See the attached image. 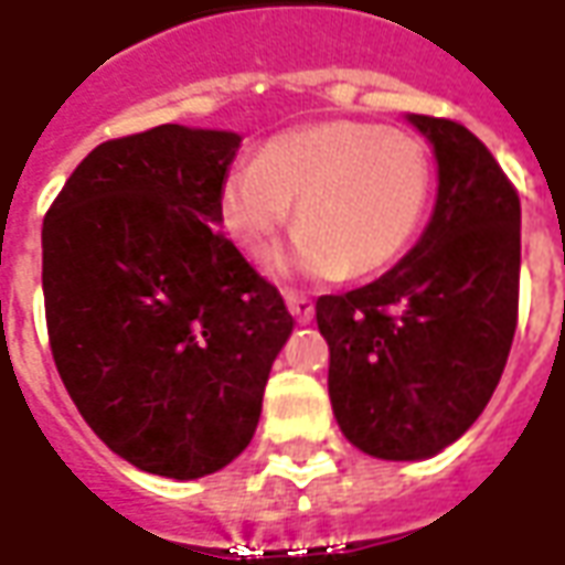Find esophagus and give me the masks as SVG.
<instances>
[{"label": "esophagus", "instance_id": "esophagus-1", "mask_svg": "<svg viewBox=\"0 0 565 565\" xmlns=\"http://www.w3.org/2000/svg\"><path fill=\"white\" fill-rule=\"evenodd\" d=\"M286 307H289V313L295 316V322H298V326L313 322L316 307L310 298H303V295H295V291H289V295H286Z\"/></svg>", "mask_w": 565, "mask_h": 565}]
</instances>
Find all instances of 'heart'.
<instances>
[{
	"instance_id": "heart-1",
	"label": "heart",
	"mask_w": 565,
	"mask_h": 565,
	"mask_svg": "<svg viewBox=\"0 0 565 565\" xmlns=\"http://www.w3.org/2000/svg\"><path fill=\"white\" fill-rule=\"evenodd\" d=\"M431 198V161L414 136L380 124L326 121L264 142L255 163L222 182V225L246 255H262L298 200V234L276 270L331 279L371 276L402 258Z\"/></svg>"
}]
</instances>
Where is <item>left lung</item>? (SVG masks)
<instances>
[{
  "mask_svg": "<svg viewBox=\"0 0 565 565\" xmlns=\"http://www.w3.org/2000/svg\"><path fill=\"white\" fill-rule=\"evenodd\" d=\"M429 139L438 194L417 246L347 295H322L328 395L347 441L419 462L462 438L502 377L518 328L520 200L462 124L404 115Z\"/></svg>",
  "mask_w": 565,
  "mask_h": 565,
  "instance_id": "obj_1",
  "label": "left lung"
}]
</instances>
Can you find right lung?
<instances>
[{"label": "right lung", "instance_id": "1", "mask_svg": "<svg viewBox=\"0 0 565 565\" xmlns=\"http://www.w3.org/2000/svg\"><path fill=\"white\" fill-rule=\"evenodd\" d=\"M243 136L161 124L97 146L47 210L60 380L111 454L198 481L249 447L295 319L222 227Z\"/></svg>", "mask_w": 565, "mask_h": 565}]
</instances>
